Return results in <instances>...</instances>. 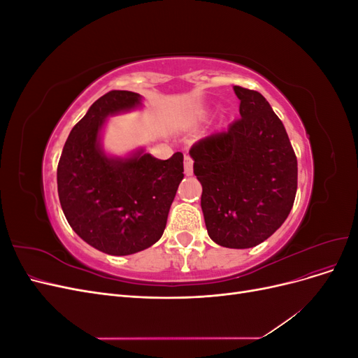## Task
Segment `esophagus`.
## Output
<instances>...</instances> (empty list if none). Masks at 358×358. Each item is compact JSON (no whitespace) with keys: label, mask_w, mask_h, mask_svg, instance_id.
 <instances>
[{"label":"esophagus","mask_w":358,"mask_h":358,"mask_svg":"<svg viewBox=\"0 0 358 358\" xmlns=\"http://www.w3.org/2000/svg\"><path fill=\"white\" fill-rule=\"evenodd\" d=\"M185 175L187 176L192 175V159L189 157H185Z\"/></svg>","instance_id":"34e87169"}]
</instances>
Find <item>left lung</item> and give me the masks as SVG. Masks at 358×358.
<instances>
[{
  "mask_svg": "<svg viewBox=\"0 0 358 358\" xmlns=\"http://www.w3.org/2000/svg\"><path fill=\"white\" fill-rule=\"evenodd\" d=\"M241 119L189 149L203 187L210 239L245 249L268 239L287 220L297 191V158L284 124L264 96L233 86Z\"/></svg>",
  "mask_w": 358,
  "mask_h": 358,
  "instance_id": "left-lung-1",
  "label": "left lung"
}]
</instances>
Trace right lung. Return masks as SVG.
Returning <instances> with one entry per match:
<instances>
[{"instance_id": "right-lung-1", "label": "right lung", "mask_w": 358, "mask_h": 358, "mask_svg": "<svg viewBox=\"0 0 358 358\" xmlns=\"http://www.w3.org/2000/svg\"><path fill=\"white\" fill-rule=\"evenodd\" d=\"M143 96L110 91L76 124L64 145L57 180L64 215L74 233L109 255H131L157 243L183 179V155L158 159L137 148L106 152L107 117L137 110Z\"/></svg>"}]
</instances>
